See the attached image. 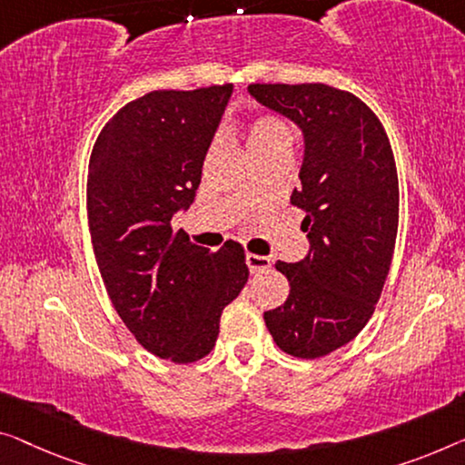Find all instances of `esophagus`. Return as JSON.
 Listing matches in <instances>:
<instances>
[{"mask_svg":"<svg viewBox=\"0 0 465 465\" xmlns=\"http://www.w3.org/2000/svg\"><path fill=\"white\" fill-rule=\"evenodd\" d=\"M246 265H248V269H251V273H259V272H265V269L272 267V259H269V256L248 252Z\"/></svg>","mask_w":465,"mask_h":465,"instance_id":"34e87169","label":"esophagus"}]
</instances>
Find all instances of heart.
<instances>
[{"mask_svg": "<svg viewBox=\"0 0 465 465\" xmlns=\"http://www.w3.org/2000/svg\"><path fill=\"white\" fill-rule=\"evenodd\" d=\"M244 135L246 148L254 161L267 154H277V152L290 154L294 145V134L290 124L273 114H259L248 121Z\"/></svg>", "mask_w": 465, "mask_h": 465, "instance_id": "obj_1", "label": "heart"}]
</instances>
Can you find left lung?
Instances as JSON below:
<instances>
[{
    "label": "left lung",
    "instance_id": "8db88e82",
    "mask_svg": "<svg viewBox=\"0 0 465 465\" xmlns=\"http://www.w3.org/2000/svg\"><path fill=\"white\" fill-rule=\"evenodd\" d=\"M252 98L292 119L304 134L301 190L311 251L277 261L290 294L265 313L275 344L317 359L351 342L382 294L399 227V177L391 142L355 94L323 83H252Z\"/></svg>",
    "mask_w": 465,
    "mask_h": 465
}]
</instances>
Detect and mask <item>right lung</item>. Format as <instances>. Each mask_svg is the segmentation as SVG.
<instances>
[{
    "mask_svg": "<svg viewBox=\"0 0 465 465\" xmlns=\"http://www.w3.org/2000/svg\"><path fill=\"white\" fill-rule=\"evenodd\" d=\"M232 89L145 94L104 124L89 156L87 219L104 286L135 341L173 363L209 355L248 280L238 242L211 252L171 225L192 204Z\"/></svg>",
    "mask_w": 465,
    "mask_h": 465,
    "instance_id": "1",
    "label": "right lung"
}]
</instances>
